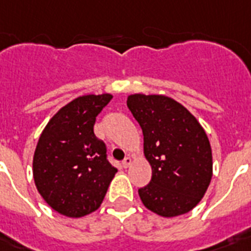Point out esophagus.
I'll use <instances>...</instances> for the list:
<instances>
[{
	"label": "esophagus",
	"mask_w": 251,
	"mask_h": 251,
	"mask_svg": "<svg viewBox=\"0 0 251 251\" xmlns=\"http://www.w3.org/2000/svg\"><path fill=\"white\" fill-rule=\"evenodd\" d=\"M132 164V158L129 156L128 157H126V158H124L123 160V162H122V165H123V168H129V165Z\"/></svg>",
	"instance_id": "obj_1"
}]
</instances>
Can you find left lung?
<instances>
[{
  "instance_id": "8db88e82",
  "label": "left lung",
  "mask_w": 251,
  "mask_h": 251,
  "mask_svg": "<svg viewBox=\"0 0 251 251\" xmlns=\"http://www.w3.org/2000/svg\"><path fill=\"white\" fill-rule=\"evenodd\" d=\"M127 106L144 135L152 179L139 188L143 204L162 217L190 212L212 178L207 133L187 108L165 95H128Z\"/></svg>"
}]
</instances>
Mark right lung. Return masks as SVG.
Here are the masks:
<instances>
[{
    "mask_svg": "<svg viewBox=\"0 0 251 251\" xmlns=\"http://www.w3.org/2000/svg\"><path fill=\"white\" fill-rule=\"evenodd\" d=\"M111 94L82 95L61 107L39 137L32 161L35 186L46 203L68 217L100 207L118 172L94 135L97 116Z\"/></svg>",
    "mask_w": 251,
    "mask_h": 251,
    "instance_id": "add662e5",
    "label": "right lung"
}]
</instances>
